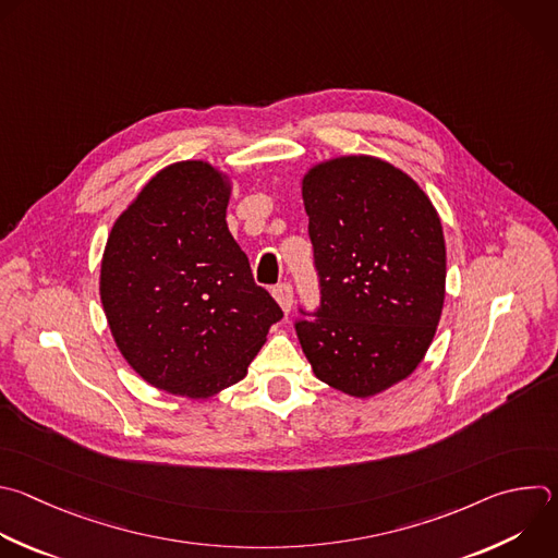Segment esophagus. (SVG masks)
Listing matches in <instances>:
<instances>
[{
  "label": "esophagus",
  "instance_id": "esophagus-1",
  "mask_svg": "<svg viewBox=\"0 0 558 558\" xmlns=\"http://www.w3.org/2000/svg\"><path fill=\"white\" fill-rule=\"evenodd\" d=\"M276 302L282 306V311L289 315V311L293 308V287L289 282H280L271 289Z\"/></svg>",
  "mask_w": 558,
  "mask_h": 558
}]
</instances>
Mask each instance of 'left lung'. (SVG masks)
Masks as SVG:
<instances>
[{"label": "left lung", "instance_id": "obj_1", "mask_svg": "<svg viewBox=\"0 0 558 558\" xmlns=\"http://www.w3.org/2000/svg\"><path fill=\"white\" fill-rule=\"evenodd\" d=\"M315 313L295 319L319 381L373 397L423 361L445 302L447 252L436 208L392 163L350 155L324 161L302 181Z\"/></svg>", "mask_w": 558, "mask_h": 558}]
</instances>
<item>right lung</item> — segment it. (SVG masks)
Here are the masks:
<instances>
[{
    "instance_id": "1",
    "label": "right lung",
    "mask_w": 558,
    "mask_h": 558,
    "mask_svg": "<svg viewBox=\"0 0 558 558\" xmlns=\"http://www.w3.org/2000/svg\"><path fill=\"white\" fill-rule=\"evenodd\" d=\"M230 185L206 161L159 170L120 215L100 267L111 335L135 373L206 399L241 381L282 308L226 223Z\"/></svg>"
}]
</instances>
